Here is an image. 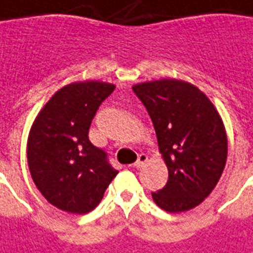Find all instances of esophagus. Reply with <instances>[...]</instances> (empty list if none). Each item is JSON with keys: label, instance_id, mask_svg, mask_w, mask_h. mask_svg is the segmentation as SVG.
<instances>
[{"label": "esophagus", "instance_id": "1", "mask_svg": "<svg viewBox=\"0 0 253 253\" xmlns=\"http://www.w3.org/2000/svg\"><path fill=\"white\" fill-rule=\"evenodd\" d=\"M146 163H147V156H146V154H139L137 161L133 164V167H135V168H142Z\"/></svg>", "mask_w": 253, "mask_h": 253}]
</instances>
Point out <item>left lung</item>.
Instances as JSON below:
<instances>
[{
    "label": "left lung",
    "instance_id": "obj_1",
    "mask_svg": "<svg viewBox=\"0 0 253 253\" xmlns=\"http://www.w3.org/2000/svg\"><path fill=\"white\" fill-rule=\"evenodd\" d=\"M156 129L168 182L154 203L167 212H184L215 189L227 160V135L217 110L193 84L164 78L132 86Z\"/></svg>",
    "mask_w": 253,
    "mask_h": 253
}]
</instances>
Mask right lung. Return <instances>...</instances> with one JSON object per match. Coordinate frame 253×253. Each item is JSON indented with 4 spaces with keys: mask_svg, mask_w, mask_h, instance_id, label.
Segmentation results:
<instances>
[{
    "mask_svg": "<svg viewBox=\"0 0 253 253\" xmlns=\"http://www.w3.org/2000/svg\"><path fill=\"white\" fill-rule=\"evenodd\" d=\"M116 85L73 83L59 89L33 123L27 163L37 189L59 210L84 215L102 201L116 170L88 132L99 106Z\"/></svg>",
    "mask_w": 253,
    "mask_h": 253,
    "instance_id": "obj_1",
    "label": "right lung"
}]
</instances>
